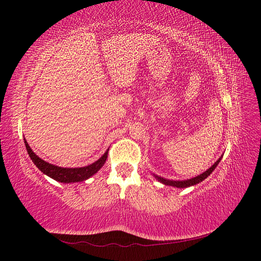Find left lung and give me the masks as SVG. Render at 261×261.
<instances>
[{"mask_svg": "<svg viewBox=\"0 0 261 261\" xmlns=\"http://www.w3.org/2000/svg\"><path fill=\"white\" fill-rule=\"evenodd\" d=\"M221 158H222V156H221ZM221 158H220V159H219L215 164L212 165L211 168H209V170H207L206 172H203L202 174H200V175H198V176H196V177H194V178H191V179H187V180H170V179H167V178H163V177L158 176V175H154V177H155L158 180H159V181H161V183H163L164 185L174 186V187H177V188H185V187L193 186V185H196V184L200 183V181H202L204 178H207V177L211 174L212 171L217 168V165L219 164V162H220V160H221Z\"/></svg>", "mask_w": 261, "mask_h": 261, "instance_id": "left-lung-1", "label": "left lung"}]
</instances>
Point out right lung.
I'll list each match as a JSON object with an SVG mask.
<instances>
[{
  "mask_svg": "<svg viewBox=\"0 0 261 261\" xmlns=\"http://www.w3.org/2000/svg\"><path fill=\"white\" fill-rule=\"evenodd\" d=\"M25 140V146L27 149V152L30 156V159L33 160V162L35 163L36 167L40 170L41 172H43L45 175L50 176L51 178L61 181V183H74V181H83L87 178H89L90 176H92L94 173H97L101 168L102 165L105 164L107 158H108V151L102 155L98 161H96L94 163L87 165V167L84 168H61V167H57V165L50 164L48 162L43 161L42 159H40L38 155H36V153H34L33 150L29 147V145L27 144L26 139Z\"/></svg>",
  "mask_w": 261,
  "mask_h": 261,
  "instance_id": "obj_1",
  "label": "right lung"
}]
</instances>
